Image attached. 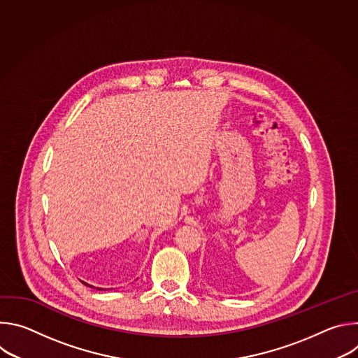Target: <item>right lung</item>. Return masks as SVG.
Wrapping results in <instances>:
<instances>
[{
  "label": "right lung",
  "instance_id": "add662e5",
  "mask_svg": "<svg viewBox=\"0 0 358 358\" xmlns=\"http://www.w3.org/2000/svg\"><path fill=\"white\" fill-rule=\"evenodd\" d=\"M92 287H93V286H92Z\"/></svg>",
  "mask_w": 358,
  "mask_h": 358
}]
</instances>
